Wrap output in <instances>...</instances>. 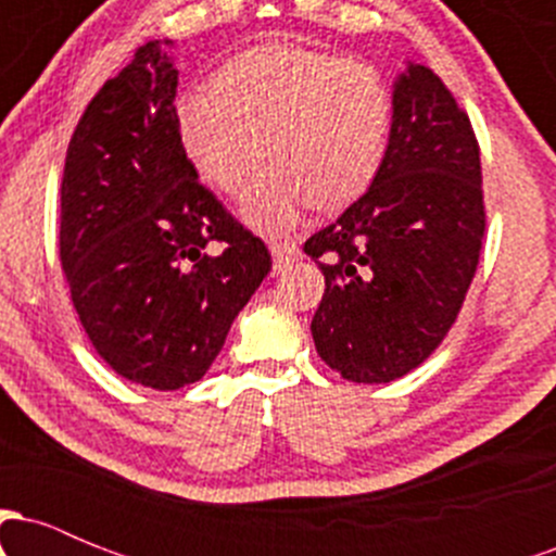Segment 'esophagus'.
Returning <instances> with one entry per match:
<instances>
[{
  "instance_id": "obj_1",
  "label": "esophagus",
  "mask_w": 556,
  "mask_h": 556,
  "mask_svg": "<svg viewBox=\"0 0 556 556\" xmlns=\"http://www.w3.org/2000/svg\"><path fill=\"white\" fill-rule=\"evenodd\" d=\"M271 256H274V269H282L290 258L298 256L295 242L285 240V242H271Z\"/></svg>"
}]
</instances>
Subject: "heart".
<instances>
[{"mask_svg":"<svg viewBox=\"0 0 556 556\" xmlns=\"http://www.w3.org/2000/svg\"><path fill=\"white\" fill-rule=\"evenodd\" d=\"M392 91L371 65L316 49L269 43L229 60L216 86L175 104L177 138L208 182L238 195L261 162L271 164L242 201L264 232L290 227L300 208L355 201L384 162Z\"/></svg>","mask_w":556,"mask_h":556,"instance_id":"obj_1","label":"heart"}]
</instances>
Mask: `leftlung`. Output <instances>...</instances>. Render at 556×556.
<instances>
[{
	"mask_svg": "<svg viewBox=\"0 0 556 556\" xmlns=\"http://www.w3.org/2000/svg\"><path fill=\"white\" fill-rule=\"evenodd\" d=\"M371 188L303 251L324 271L311 321L331 371L387 384L418 368L452 329L481 256V151L437 73L407 65Z\"/></svg>",
	"mask_w": 556,
	"mask_h": 556,
	"instance_id": "left-lung-1",
	"label": "left lung"
}]
</instances>
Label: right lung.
Masks as SVG:
<instances>
[{"label": "right lung", "mask_w": 556, "mask_h": 556, "mask_svg": "<svg viewBox=\"0 0 556 556\" xmlns=\"http://www.w3.org/2000/svg\"><path fill=\"white\" fill-rule=\"evenodd\" d=\"M169 47L143 43L93 96L60 190V258L83 329L112 371L159 392L208 371L271 269L264 240L185 156Z\"/></svg>", "instance_id": "obj_1"}]
</instances>
